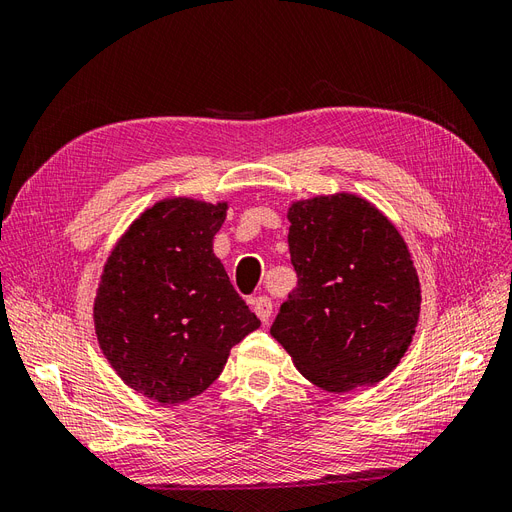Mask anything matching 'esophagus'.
<instances>
[{"label": "esophagus", "instance_id": "34e87169", "mask_svg": "<svg viewBox=\"0 0 512 512\" xmlns=\"http://www.w3.org/2000/svg\"><path fill=\"white\" fill-rule=\"evenodd\" d=\"M252 307H254V314H256L262 322H269L271 312H273V301L267 297V294H260V297H256V299L252 301Z\"/></svg>", "mask_w": 512, "mask_h": 512}]
</instances>
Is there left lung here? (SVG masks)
Listing matches in <instances>:
<instances>
[{
	"mask_svg": "<svg viewBox=\"0 0 512 512\" xmlns=\"http://www.w3.org/2000/svg\"><path fill=\"white\" fill-rule=\"evenodd\" d=\"M288 220L297 288L280 305L271 335L324 391L384 380L408 350L421 309L404 239L352 194L303 200Z\"/></svg>",
	"mask_w": 512,
	"mask_h": 512,
	"instance_id": "obj_1",
	"label": "left lung"
}]
</instances>
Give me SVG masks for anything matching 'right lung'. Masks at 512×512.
Wrapping results in <instances>:
<instances>
[{"mask_svg": "<svg viewBox=\"0 0 512 512\" xmlns=\"http://www.w3.org/2000/svg\"><path fill=\"white\" fill-rule=\"evenodd\" d=\"M226 205L190 198L147 209L108 258L96 335L119 378L160 404L209 389L230 348L260 327L213 254Z\"/></svg>", "mask_w": 512, "mask_h": 512, "instance_id": "obj_1", "label": "right lung"}]
</instances>
